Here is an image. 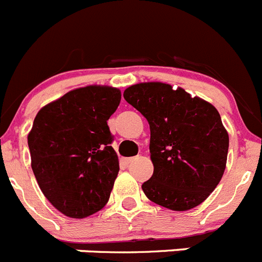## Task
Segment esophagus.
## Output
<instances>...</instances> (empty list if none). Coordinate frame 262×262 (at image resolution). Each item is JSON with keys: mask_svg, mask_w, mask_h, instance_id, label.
<instances>
[{"mask_svg": "<svg viewBox=\"0 0 262 262\" xmlns=\"http://www.w3.org/2000/svg\"><path fill=\"white\" fill-rule=\"evenodd\" d=\"M134 160H135V157H127V159H124L123 161H124V164H127V165H128V164L133 163Z\"/></svg>", "mask_w": 262, "mask_h": 262, "instance_id": "34e87169", "label": "esophagus"}]
</instances>
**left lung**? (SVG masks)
<instances>
[{
	"mask_svg": "<svg viewBox=\"0 0 262 262\" xmlns=\"http://www.w3.org/2000/svg\"><path fill=\"white\" fill-rule=\"evenodd\" d=\"M124 99L149 123L154 174L142 185L147 198L173 211L201 205L223 177L228 133L216 108L182 88L140 82Z\"/></svg>",
	"mask_w": 262,
	"mask_h": 262,
	"instance_id": "left-lung-1",
	"label": "left lung"
}]
</instances>
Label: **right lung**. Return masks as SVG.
Here are the masks:
<instances>
[{
	"mask_svg": "<svg viewBox=\"0 0 262 262\" xmlns=\"http://www.w3.org/2000/svg\"><path fill=\"white\" fill-rule=\"evenodd\" d=\"M120 90L89 85L41 107L27 136L41 193L66 216L82 219L105 207L119 172L107 120Z\"/></svg>",
	"mask_w": 262,
	"mask_h": 262,
	"instance_id": "obj_1",
	"label": "right lung"
}]
</instances>
